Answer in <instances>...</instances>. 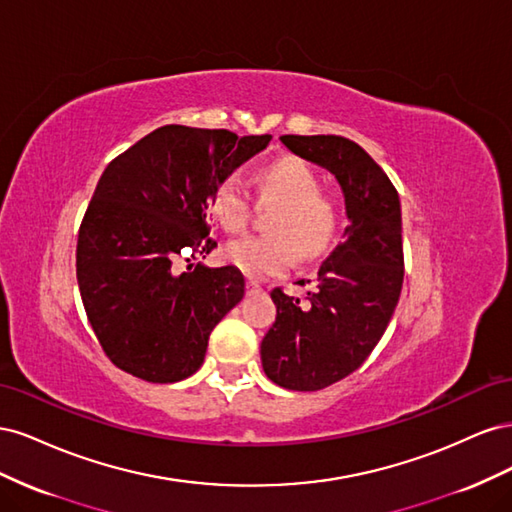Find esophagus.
<instances>
[{"mask_svg":"<svg viewBox=\"0 0 512 512\" xmlns=\"http://www.w3.org/2000/svg\"><path fill=\"white\" fill-rule=\"evenodd\" d=\"M262 292V288L256 282H247V294H258Z\"/></svg>","mask_w":512,"mask_h":512,"instance_id":"obj_1","label":"esophagus"}]
</instances>
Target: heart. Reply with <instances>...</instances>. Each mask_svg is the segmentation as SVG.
Instances as JSON below:
<instances>
[{
    "mask_svg": "<svg viewBox=\"0 0 512 512\" xmlns=\"http://www.w3.org/2000/svg\"><path fill=\"white\" fill-rule=\"evenodd\" d=\"M256 207L273 209L265 230L271 237H247L226 245L224 258L250 280L286 273L294 256L312 262L327 256L342 232V205L322 190L318 170L297 158L284 156L254 173ZM209 211L226 232L237 235L252 218L250 196L237 179L215 185Z\"/></svg>",
    "mask_w": 512,
    "mask_h": 512,
    "instance_id": "1",
    "label": "heart"
}]
</instances>
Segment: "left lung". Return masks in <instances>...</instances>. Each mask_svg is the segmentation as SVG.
I'll return each mask as SVG.
<instances>
[{
  "instance_id": "obj_1",
  "label": "left lung",
  "mask_w": 512,
  "mask_h": 512,
  "mask_svg": "<svg viewBox=\"0 0 512 512\" xmlns=\"http://www.w3.org/2000/svg\"><path fill=\"white\" fill-rule=\"evenodd\" d=\"M280 141L335 175L350 222L307 303L282 288L271 292L277 316L260 344L269 380L290 391H320L359 369L389 327L404 284L401 205L391 179L354 141L333 134Z\"/></svg>"
}]
</instances>
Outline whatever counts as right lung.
I'll list each match as a JSON object with an SVG mask.
<instances>
[{"mask_svg": "<svg viewBox=\"0 0 512 512\" xmlns=\"http://www.w3.org/2000/svg\"><path fill=\"white\" fill-rule=\"evenodd\" d=\"M269 141L164 126L104 168L81 222L76 280L91 329L119 369L168 384L203 365L209 335L243 299L245 280L230 265H179L218 245L205 213L211 192Z\"/></svg>", "mask_w": 512, "mask_h": 512, "instance_id": "1", "label": "right lung"}]
</instances>
